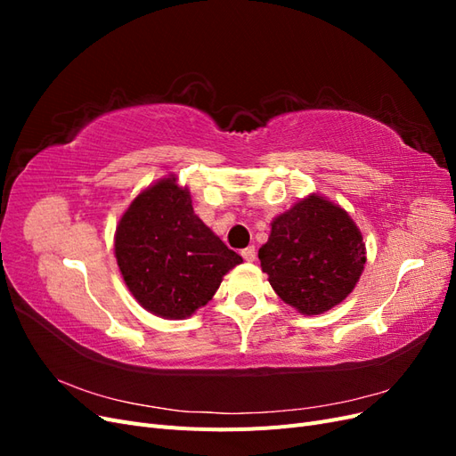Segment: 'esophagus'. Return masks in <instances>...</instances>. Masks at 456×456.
I'll use <instances>...</instances> for the list:
<instances>
[{
  "label": "esophagus",
  "instance_id": "1",
  "mask_svg": "<svg viewBox=\"0 0 456 456\" xmlns=\"http://www.w3.org/2000/svg\"><path fill=\"white\" fill-rule=\"evenodd\" d=\"M241 256H243L247 262H253V260L256 258V249H255L253 245H251V247H247V249H243V251H241Z\"/></svg>",
  "mask_w": 456,
  "mask_h": 456
}]
</instances>
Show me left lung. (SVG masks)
I'll use <instances>...</instances> for the list:
<instances>
[{
	"mask_svg": "<svg viewBox=\"0 0 456 456\" xmlns=\"http://www.w3.org/2000/svg\"><path fill=\"white\" fill-rule=\"evenodd\" d=\"M258 258L281 300L317 315L352 293L363 272L365 243L346 211L312 194L273 218Z\"/></svg>",
	"mask_w": 456,
	"mask_h": 456,
	"instance_id": "8db88e82",
	"label": "left lung"
}]
</instances>
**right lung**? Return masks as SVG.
I'll use <instances>...</instances> for the list:
<instances>
[{"mask_svg": "<svg viewBox=\"0 0 456 456\" xmlns=\"http://www.w3.org/2000/svg\"><path fill=\"white\" fill-rule=\"evenodd\" d=\"M116 258L133 297L165 320L205 306L243 258L194 215L190 191L163 178L136 196L116 230Z\"/></svg>", "mask_w": 456, "mask_h": 456, "instance_id": "1", "label": "right lung"}]
</instances>
